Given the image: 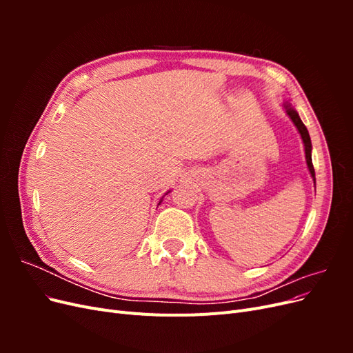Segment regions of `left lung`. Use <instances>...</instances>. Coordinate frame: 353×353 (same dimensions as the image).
<instances>
[{
  "label": "left lung",
  "instance_id": "8db88e82",
  "mask_svg": "<svg viewBox=\"0 0 353 353\" xmlns=\"http://www.w3.org/2000/svg\"><path fill=\"white\" fill-rule=\"evenodd\" d=\"M284 109L288 114V117L293 121V123L296 125L299 134H301L302 140H303V144H305V156H306V163H307V169L309 172H311V176L314 178V183H315V170H314V165H312V154H311V150H312V144H311V137H309V132L306 130V126L303 125V122L301 121V117H299L297 112L292 108L290 103H284Z\"/></svg>",
  "mask_w": 353,
  "mask_h": 353
}]
</instances>
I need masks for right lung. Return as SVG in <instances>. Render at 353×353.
Returning a JSON list of instances; mask_svg holds the SVG:
<instances>
[{"label": "right lung", "instance_id": "1", "mask_svg": "<svg viewBox=\"0 0 353 353\" xmlns=\"http://www.w3.org/2000/svg\"><path fill=\"white\" fill-rule=\"evenodd\" d=\"M159 205H160V203H159Z\"/></svg>", "mask_w": 353, "mask_h": 353}]
</instances>
